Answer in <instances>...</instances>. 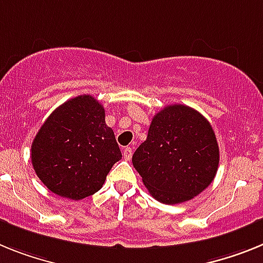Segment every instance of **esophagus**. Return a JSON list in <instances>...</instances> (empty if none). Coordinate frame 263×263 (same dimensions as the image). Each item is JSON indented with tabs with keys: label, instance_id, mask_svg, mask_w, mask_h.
Instances as JSON below:
<instances>
[{
	"label": "esophagus",
	"instance_id": "obj_1",
	"mask_svg": "<svg viewBox=\"0 0 263 263\" xmlns=\"http://www.w3.org/2000/svg\"><path fill=\"white\" fill-rule=\"evenodd\" d=\"M123 156H124L125 160H129L132 157V148L127 147L124 148V151H123Z\"/></svg>",
	"mask_w": 263,
	"mask_h": 263
}]
</instances>
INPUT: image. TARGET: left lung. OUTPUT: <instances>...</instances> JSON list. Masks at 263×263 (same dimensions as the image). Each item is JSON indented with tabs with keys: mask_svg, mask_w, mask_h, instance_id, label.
Returning <instances> with one entry per match:
<instances>
[{
	"mask_svg": "<svg viewBox=\"0 0 263 263\" xmlns=\"http://www.w3.org/2000/svg\"><path fill=\"white\" fill-rule=\"evenodd\" d=\"M218 163L220 149L211 123L184 104L157 112L147 140L132 156L152 197L170 205L192 200L211 185Z\"/></svg>",
	"mask_w": 263,
	"mask_h": 263,
	"instance_id": "1",
	"label": "left lung"
}]
</instances>
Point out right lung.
<instances>
[{
    "label": "right lung",
    "instance_id": "obj_1",
    "mask_svg": "<svg viewBox=\"0 0 263 263\" xmlns=\"http://www.w3.org/2000/svg\"><path fill=\"white\" fill-rule=\"evenodd\" d=\"M122 159L103 106L79 95L54 109L31 144V163L47 189L82 200L103 186L114 164Z\"/></svg>",
    "mask_w": 263,
    "mask_h": 263
}]
</instances>
